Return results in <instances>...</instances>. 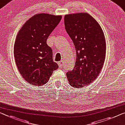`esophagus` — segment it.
<instances>
[{
  "mask_svg": "<svg viewBox=\"0 0 125 125\" xmlns=\"http://www.w3.org/2000/svg\"><path fill=\"white\" fill-rule=\"evenodd\" d=\"M58 66L59 67H62L63 65V62H62V61H60V62H58Z\"/></svg>",
  "mask_w": 125,
  "mask_h": 125,
  "instance_id": "obj_1",
  "label": "esophagus"
}]
</instances>
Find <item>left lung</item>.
Segmentation results:
<instances>
[{
	"instance_id": "left-lung-1",
	"label": "left lung",
	"mask_w": 125,
	"mask_h": 125,
	"mask_svg": "<svg viewBox=\"0 0 125 125\" xmlns=\"http://www.w3.org/2000/svg\"><path fill=\"white\" fill-rule=\"evenodd\" d=\"M64 26L76 51L75 66L66 76L71 86L82 87L95 80L103 68L105 36L99 24L87 13L66 14Z\"/></svg>"
}]
</instances>
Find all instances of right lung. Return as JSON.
I'll return each mask as SVG.
<instances>
[{"label":"right lung","mask_w":125,"mask_h":125,"mask_svg":"<svg viewBox=\"0 0 125 125\" xmlns=\"http://www.w3.org/2000/svg\"><path fill=\"white\" fill-rule=\"evenodd\" d=\"M62 17L36 14L25 22L17 35L14 45L17 67L22 77L34 86L45 84L58 68L46 40Z\"/></svg>","instance_id":"1"}]
</instances>
